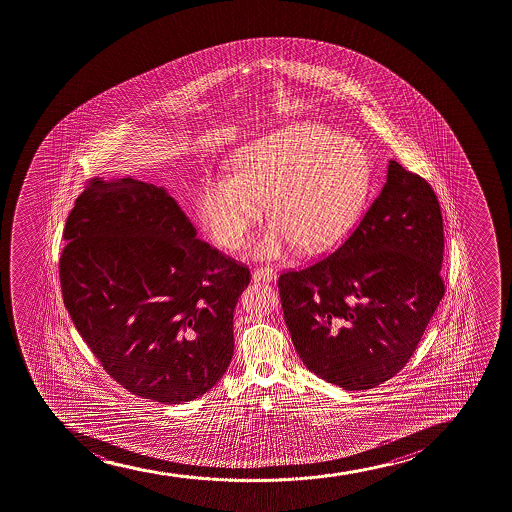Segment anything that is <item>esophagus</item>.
<instances>
[{"label": "esophagus", "instance_id": "esophagus-1", "mask_svg": "<svg viewBox=\"0 0 512 512\" xmlns=\"http://www.w3.org/2000/svg\"><path fill=\"white\" fill-rule=\"evenodd\" d=\"M253 281L272 282L276 281V270L270 267H259L252 272Z\"/></svg>", "mask_w": 512, "mask_h": 512}]
</instances>
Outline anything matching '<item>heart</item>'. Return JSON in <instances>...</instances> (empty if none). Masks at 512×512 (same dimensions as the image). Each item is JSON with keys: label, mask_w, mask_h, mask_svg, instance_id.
Listing matches in <instances>:
<instances>
[{"label": "heart", "mask_w": 512, "mask_h": 512, "mask_svg": "<svg viewBox=\"0 0 512 512\" xmlns=\"http://www.w3.org/2000/svg\"><path fill=\"white\" fill-rule=\"evenodd\" d=\"M371 167L361 146L320 122L301 121L236 150L231 173L204 180L197 207L221 247H245L253 226L272 221L253 247L279 260L298 245L318 252L351 230L369 194Z\"/></svg>", "instance_id": "obj_1"}]
</instances>
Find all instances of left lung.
<instances>
[{
    "instance_id": "left-lung-1",
    "label": "left lung",
    "mask_w": 512,
    "mask_h": 512,
    "mask_svg": "<svg viewBox=\"0 0 512 512\" xmlns=\"http://www.w3.org/2000/svg\"><path fill=\"white\" fill-rule=\"evenodd\" d=\"M444 231L431 185L395 160L356 230L277 286L284 322L311 373L369 390L412 357L444 296Z\"/></svg>"
}]
</instances>
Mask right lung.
Returning <instances> with one entry per match:
<instances>
[{"label":"right lung","mask_w":512,"mask_h":512,"mask_svg":"<svg viewBox=\"0 0 512 512\" xmlns=\"http://www.w3.org/2000/svg\"><path fill=\"white\" fill-rule=\"evenodd\" d=\"M167 189L92 180L69 213L64 306L127 391L177 405L211 390L233 357V311L250 272L209 243Z\"/></svg>","instance_id":"add662e5"}]
</instances>
